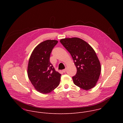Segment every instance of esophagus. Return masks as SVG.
<instances>
[{
    "instance_id": "34e87169",
    "label": "esophagus",
    "mask_w": 123,
    "mask_h": 123,
    "mask_svg": "<svg viewBox=\"0 0 123 123\" xmlns=\"http://www.w3.org/2000/svg\"><path fill=\"white\" fill-rule=\"evenodd\" d=\"M66 69H67L66 68H65V69H64L63 70V71H62V72H63V73H65L66 72Z\"/></svg>"
}]
</instances>
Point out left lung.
I'll return each instance as SVG.
<instances>
[{
    "label": "left lung",
    "instance_id": "8db88e82",
    "mask_svg": "<svg viewBox=\"0 0 123 123\" xmlns=\"http://www.w3.org/2000/svg\"><path fill=\"white\" fill-rule=\"evenodd\" d=\"M60 42L71 55L76 67L77 73L73 77L74 84L85 90L92 89L97 83L101 70L94 49L77 37L62 39Z\"/></svg>",
    "mask_w": 123,
    "mask_h": 123
}]
</instances>
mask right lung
<instances>
[{"label": "right lung", "mask_w": 123, "mask_h": 123, "mask_svg": "<svg viewBox=\"0 0 123 123\" xmlns=\"http://www.w3.org/2000/svg\"><path fill=\"white\" fill-rule=\"evenodd\" d=\"M55 40H47L38 45L30 56L28 67V77L38 92L48 93L57 87L61 74L56 72L50 62L52 49L57 44Z\"/></svg>", "instance_id": "right-lung-1"}]
</instances>
